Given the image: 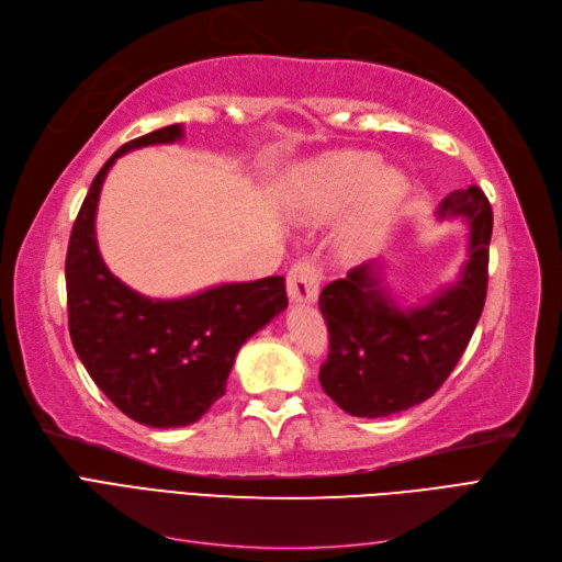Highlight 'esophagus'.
I'll return each mask as SVG.
<instances>
[{
	"mask_svg": "<svg viewBox=\"0 0 562 562\" xmlns=\"http://www.w3.org/2000/svg\"><path fill=\"white\" fill-rule=\"evenodd\" d=\"M321 269L310 260H300L288 271V295L293 302H314L318 295Z\"/></svg>",
	"mask_w": 562,
	"mask_h": 562,
	"instance_id": "34e87169",
	"label": "esophagus"
}]
</instances>
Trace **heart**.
<instances>
[{"mask_svg": "<svg viewBox=\"0 0 562 562\" xmlns=\"http://www.w3.org/2000/svg\"><path fill=\"white\" fill-rule=\"evenodd\" d=\"M407 194V180L396 168H382L375 151L342 149L304 168L295 182L293 203L307 217H326L359 199L345 244L351 255L366 252L396 215Z\"/></svg>", "mask_w": 562, "mask_h": 562, "instance_id": "obj_1", "label": "heart"}]
</instances>
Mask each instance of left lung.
<instances>
[{
	"instance_id": "8db88e82",
	"label": "left lung",
	"mask_w": 562,
	"mask_h": 562,
	"mask_svg": "<svg viewBox=\"0 0 562 562\" xmlns=\"http://www.w3.org/2000/svg\"><path fill=\"white\" fill-rule=\"evenodd\" d=\"M438 217H464L469 260L462 277L427 304L401 310L380 279V262L349 269L321 291L328 326L323 391L353 417H386L431 398L469 345L485 304L492 209L481 187L452 192Z\"/></svg>"
}]
</instances>
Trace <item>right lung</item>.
<instances>
[{
  "mask_svg": "<svg viewBox=\"0 0 562 562\" xmlns=\"http://www.w3.org/2000/svg\"><path fill=\"white\" fill-rule=\"evenodd\" d=\"M182 138L173 124L119 147L93 178L65 258L67 318L83 368L131 419L147 427H187L225 394L236 351L288 307L285 279L225 283L180 300L131 291L100 258L95 209L116 157Z\"/></svg>",
  "mask_w": 562,
  "mask_h": 562,
  "instance_id": "obj_1",
  "label": "right lung"
}]
</instances>
